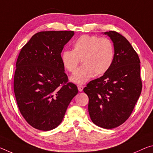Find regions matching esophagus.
Instances as JSON below:
<instances>
[{
  "mask_svg": "<svg viewBox=\"0 0 153 153\" xmlns=\"http://www.w3.org/2000/svg\"><path fill=\"white\" fill-rule=\"evenodd\" d=\"M77 88H78V90L79 91L82 92V91H83V88H84V86L82 85H77Z\"/></svg>",
  "mask_w": 153,
  "mask_h": 153,
  "instance_id": "esophagus-1",
  "label": "esophagus"
}]
</instances>
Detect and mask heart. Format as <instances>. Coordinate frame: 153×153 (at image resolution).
<instances>
[{
  "mask_svg": "<svg viewBox=\"0 0 153 153\" xmlns=\"http://www.w3.org/2000/svg\"><path fill=\"white\" fill-rule=\"evenodd\" d=\"M114 48L107 38L82 35L74 43L73 50H66L61 53V62L68 71L74 72L82 60L83 65L71 77L77 84H84L95 74H105L112 65Z\"/></svg>",
  "mask_w": 153,
  "mask_h": 153,
  "instance_id": "b5f03b06",
  "label": "heart"
}]
</instances>
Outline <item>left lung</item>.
<instances>
[{"label": "left lung", "instance_id": "obj_1", "mask_svg": "<svg viewBox=\"0 0 153 153\" xmlns=\"http://www.w3.org/2000/svg\"><path fill=\"white\" fill-rule=\"evenodd\" d=\"M114 47L110 69L88 83L84 92L88 97V112L94 124L113 129L131 114L142 88L140 60L130 43L116 31L105 32Z\"/></svg>", "mask_w": 153, "mask_h": 153}]
</instances>
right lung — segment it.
<instances>
[{
	"mask_svg": "<svg viewBox=\"0 0 153 153\" xmlns=\"http://www.w3.org/2000/svg\"><path fill=\"white\" fill-rule=\"evenodd\" d=\"M74 31H42L22 48L16 62L13 89L19 110L29 125L50 131L62 122L78 93L69 82L60 53Z\"/></svg>",
	"mask_w": 153,
	"mask_h": 153,
	"instance_id": "add662e5",
	"label": "right lung"
}]
</instances>
